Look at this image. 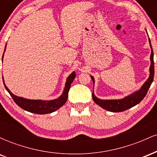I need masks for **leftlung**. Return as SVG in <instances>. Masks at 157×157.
<instances>
[{
	"mask_svg": "<svg viewBox=\"0 0 157 157\" xmlns=\"http://www.w3.org/2000/svg\"><path fill=\"white\" fill-rule=\"evenodd\" d=\"M149 40V44L151 48V53L150 56L151 60V66L149 68V77L147 80L144 82L142 87L140 88L138 91H134L131 94L128 95L122 99H119V100H101L95 96L94 93H92V98L94 101L99 106L102 108V109L107 110L111 112H121L125 110L131 109L136 105L140 103V102L143 100L144 97H145L146 94L150 88L153 80H154V52H153L152 46L151 44V40ZM91 78L93 81L94 86V78L91 75Z\"/></svg>",
	"mask_w": 157,
	"mask_h": 157,
	"instance_id": "obj_1",
	"label": "left lung"
}]
</instances>
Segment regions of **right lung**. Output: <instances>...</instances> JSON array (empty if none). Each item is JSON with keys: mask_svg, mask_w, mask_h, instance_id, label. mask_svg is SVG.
Here are the masks:
<instances>
[{"mask_svg": "<svg viewBox=\"0 0 157 157\" xmlns=\"http://www.w3.org/2000/svg\"><path fill=\"white\" fill-rule=\"evenodd\" d=\"M6 44L5 46L4 52L6 51ZM4 55V54H3ZM3 55L2 57V61L3 58ZM75 72L73 71L71 75H69L66 79V84H65V87L63 91L62 94L60 95L58 98L55 99V100H29V99L23 98V97H17L16 95L13 94L10 91V90L6 87L5 85L4 80L3 78V84H4L5 88H6V91L10 93L11 97L15 102V103L17 105L20 106L21 109H23L25 111H29L31 113H38V114H45V113H52L54 111H57V109H60L63 105L66 103V100L68 99V93L69 91L70 87H71V82L75 80Z\"/></svg>", "mask_w": 157, "mask_h": 157, "instance_id": "right-lung-1", "label": "right lung"}]
</instances>
